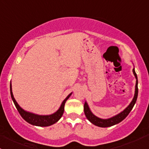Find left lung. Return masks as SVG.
Here are the masks:
<instances>
[{"label":"left lung","mask_w":149,"mask_h":149,"mask_svg":"<svg viewBox=\"0 0 149 149\" xmlns=\"http://www.w3.org/2000/svg\"><path fill=\"white\" fill-rule=\"evenodd\" d=\"M133 72L135 77H136V91H135V95H134V97H133V100H132L131 103L129 104V106L127 107L124 111H123V112H120V114L117 115L116 116H114L113 118H109V119L104 120V119H101V118H97V117H96L95 115H93L92 112L90 111L87 103L85 102V104H84V113H85V115L87 119L91 122V123H93V124L95 125L99 126V127H110V126H112L114 125H116L118 124V123H120L122 120H124L125 118L128 115V114L130 113V112L131 111V109H133L134 104H136V100H137V97H138V93H139V88H138V79H137L138 78L134 68H133Z\"/></svg>","instance_id":"8db88e82"}]
</instances>
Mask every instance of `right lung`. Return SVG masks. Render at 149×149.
<instances>
[{
  "label": "right lung",
  "mask_w": 149,
  "mask_h": 149,
  "mask_svg": "<svg viewBox=\"0 0 149 149\" xmlns=\"http://www.w3.org/2000/svg\"><path fill=\"white\" fill-rule=\"evenodd\" d=\"M10 91L12 100H13L16 109L19 111V114H20L21 116L22 117V118H23L24 120H25L26 122H28L29 123H30V124L37 126H41V127H46V126H49L51 125H53L54 123H57V122L61 119V118L62 117L63 114L64 112V106H65L66 100H67L69 98V97L71 95V94H70L67 97H66L65 100H64V101L63 102L62 104H61L59 109L54 114L50 115H35V114H32L30 113V112H26V111H24L23 109H22V108L19 107V105L18 104V103L16 102L14 97H13V93H12L11 84H10Z\"/></svg>",
  "instance_id": "1"
}]
</instances>
